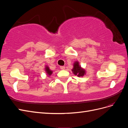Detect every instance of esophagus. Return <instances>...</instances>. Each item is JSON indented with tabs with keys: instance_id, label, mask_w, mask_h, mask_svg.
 <instances>
[{
	"instance_id": "obj_1",
	"label": "esophagus",
	"mask_w": 128,
	"mask_h": 128,
	"mask_svg": "<svg viewBox=\"0 0 128 128\" xmlns=\"http://www.w3.org/2000/svg\"><path fill=\"white\" fill-rule=\"evenodd\" d=\"M60 69H62V70H64V69H65V67L64 66H60Z\"/></svg>"
}]
</instances>
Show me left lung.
<instances>
[{
	"instance_id": "obj_1",
	"label": "left lung",
	"mask_w": 128,
	"mask_h": 128,
	"mask_svg": "<svg viewBox=\"0 0 128 128\" xmlns=\"http://www.w3.org/2000/svg\"><path fill=\"white\" fill-rule=\"evenodd\" d=\"M72 71L74 74L78 77H83L86 72V69L81 67L78 61H76L73 63V68Z\"/></svg>"
}]
</instances>
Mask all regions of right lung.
<instances>
[{
  "label": "right lung",
  "instance_id": "right-lung-1",
  "mask_svg": "<svg viewBox=\"0 0 128 128\" xmlns=\"http://www.w3.org/2000/svg\"><path fill=\"white\" fill-rule=\"evenodd\" d=\"M45 72L46 74V75H47L48 77H50V76H51V75L53 74V71L51 70L50 69V67L48 66V65H46L45 66Z\"/></svg>",
  "mask_w": 128,
  "mask_h": 128
}]
</instances>
